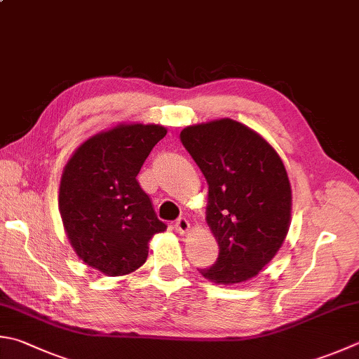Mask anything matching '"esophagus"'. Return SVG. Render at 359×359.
I'll return each instance as SVG.
<instances>
[{"label": "esophagus", "mask_w": 359, "mask_h": 359, "mask_svg": "<svg viewBox=\"0 0 359 359\" xmlns=\"http://www.w3.org/2000/svg\"><path fill=\"white\" fill-rule=\"evenodd\" d=\"M175 229H177V233L180 234H186L189 233V229H191V223L186 217H180L177 222H175Z\"/></svg>", "instance_id": "obj_1"}]
</instances>
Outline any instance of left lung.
Masks as SVG:
<instances>
[{
	"label": "left lung",
	"instance_id": "1",
	"mask_svg": "<svg viewBox=\"0 0 359 359\" xmlns=\"http://www.w3.org/2000/svg\"><path fill=\"white\" fill-rule=\"evenodd\" d=\"M180 139L208 181L206 222L219 243L217 261L200 273L219 285L253 278L289 231L285 164L266 139L231 118L187 126Z\"/></svg>",
	"mask_w": 359,
	"mask_h": 359
}]
</instances>
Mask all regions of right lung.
<instances>
[{"mask_svg":"<svg viewBox=\"0 0 359 359\" xmlns=\"http://www.w3.org/2000/svg\"><path fill=\"white\" fill-rule=\"evenodd\" d=\"M165 134L161 125H117L81 144L64 167L59 212L67 238L87 266L107 276L139 269L148 242L165 231L136 180Z\"/></svg>","mask_w":359,"mask_h":359,"instance_id":"1","label":"right lung"}]
</instances>
